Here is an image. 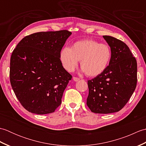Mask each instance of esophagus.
<instances>
[{"label": "esophagus", "instance_id": "34e87169", "mask_svg": "<svg viewBox=\"0 0 146 146\" xmlns=\"http://www.w3.org/2000/svg\"><path fill=\"white\" fill-rule=\"evenodd\" d=\"M73 80H74V81H75V82H78V80H80V78H78V77H75V76H73Z\"/></svg>", "mask_w": 146, "mask_h": 146}]
</instances>
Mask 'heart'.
Wrapping results in <instances>:
<instances>
[{
	"instance_id": "heart-1",
	"label": "heart",
	"mask_w": 146,
	"mask_h": 146,
	"mask_svg": "<svg viewBox=\"0 0 146 146\" xmlns=\"http://www.w3.org/2000/svg\"><path fill=\"white\" fill-rule=\"evenodd\" d=\"M111 58L109 46L93 39H83L74 42L71 48L65 47L60 53L64 68L72 71L80 61V66L86 75L90 77L100 75L107 68Z\"/></svg>"
}]
</instances>
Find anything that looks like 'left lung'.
Wrapping results in <instances>:
<instances>
[{
    "label": "left lung",
    "instance_id": "left-lung-1",
    "mask_svg": "<svg viewBox=\"0 0 146 146\" xmlns=\"http://www.w3.org/2000/svg\"><path fill=\"white\" fill-rule=\"evenodd\" d=\"M110 46L109 65L100 75L88 81L86 105L92 112H117L125 106L136 88L137 64L125 42L109 36H103Z\"/></svg>",
    "mask_w": 146,
    "mask_h": 146
}]
</instances>
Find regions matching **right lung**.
I'll return each mask as SVG.
<instances>
[{
	"mask_svg": "<svg viewBox=\"0 0 146 146\" xmlns=\"http://www.w3.org/2000/svg\"><path fill=\"white\" fill-rule=\"evenodd\" d=\"M71 33L67 30L33 33L18 43L10 62V82L18 100L36 114L54 112L72 78L60 60Z\"/></svg>",
	"mask_w": 146,
	"mask_h": 146,
	"instance_id": "obj_1",
	"label": "right lung"
}]
</instances>
